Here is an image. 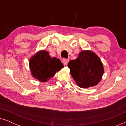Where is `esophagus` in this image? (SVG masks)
I'll return each instance as SVG.
<instances>
[{
    "mask_svg": "<svg viewBox=\"0 0 126 126\" xmlns=\"http://www.w3.org/2000/svg\"><path fill=\"white\" fill-rule=\"evenodd\" d=\"M62 62L64 64V65H67L69 62V59H65V58H64V59H63Z\"/></svg>",
    "mask_w": 126,
    "mask_h": 126,
    "instance_id": "obj_1",
    "label": "esophagus"
}]
</instances>
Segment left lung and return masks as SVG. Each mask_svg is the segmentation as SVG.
<instances>
[{
	"mask_svg": "<svg viewBox=\"0 0 126 126\" xmlns=\"http://www.w3.org/2000/svg\"><path fill=\"white\" fill-rule=\"evenodd\" d=\"M68 67L76 83L81 88L96 85L104 73L100 59L90 51H81L77 59L68 63Z\"/></svg>",
	"mask_w": 126,
	"mask_h": 126,
	"instance_id": "left-lung-1",
	"label": "left lung"
}]
</instances>
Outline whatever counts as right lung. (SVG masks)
I'll return each instance as SVG.
<instances>
[{
  "mask_svg": "<svg viewBox=\"0 0 126 126\" xmlns=\"http://www.w3.org/2000/svg\"><path fill=\"white\" fill-rule=\"evenodd\" d=\"M29 63L32 75L43 82L49 80L63 67L59 59L55 57L52 59L46 51L37 53L30 59Z\"/></svg>",
  "mask_w": 126,
  "mask_h": 126,
  "instance_id": "add662e5",
  "label": "right lung"
}]
</instances>
